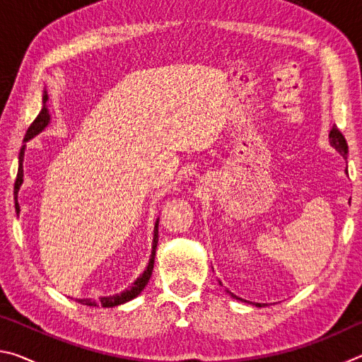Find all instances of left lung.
Wrapping results in <instances>:
<instances>
[{
	"instance_id": "1",
	"label": "left lung",
	"mask_w": 362,
	"mask_h": 362,
	"mask_svg": "<svg viewBox=\"0 0 362 362\" xmlns=\"http://www.w3.org/2000/svg\"><path fill=\"white\" fill-rule=\"evenodd\" d=\"M329 139H330V145H332L334 148L339 151L343 158H346L348 144H346V140H345V137H343V134L340 132L339 127H337V126L332 127V131H330V134H329ZM231 296H233V293H231ZM233 297H235V296H233ZM257 306H262V305L257 303Z\"/></svg>"
}]
</instances>
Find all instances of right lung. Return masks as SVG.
I'll return each mask as SVG.
<instances>
[{
	"instance_id": "right-lung-1",
	"label": "right lung",
	"mask_w": 362,
	"mask_h": 362,
	"mask_svg": "<svg viewBox=\"0 0 362 362\" xmlns=\"http://www.w3.org/2000/svg\"><path fill=\"white\" fill-rule=\"evenodd\" d=\"M46 102H47V94L45 90V94H42V108L40 115L36 116L35 121L30 124V127L25 132V137L23 140H30L33 139L36 134H40L45 127L47 126L49 122V112H47V107H46ZM22 163H23V146L21 150V155H19V169H17V177H16V183H14V201H16V212L19 214L21 212V206H19V201H17V194H19V188L23 182V168H22ZM158 223L155 225V236H153V249H151V257H150V262H148V267L144 272L142 276H139L136 279V283H134L129 289L121 292V293H116V296H110V297H100L97 300L93 298H76L78 303H83V305H88V306H103V308H110V306H116V305H121V303H126L129 302V300L136 298L140 292L144 291V287L148 284V281L151 278V272H153V265H155V255H156V246H158Z\"/></svg>"
}]
</instances>
